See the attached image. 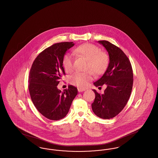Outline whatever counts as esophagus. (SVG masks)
Returning a JSON list of instances; mask_svg holds the SVG:
<instances>
[{
    "mask_svg": "<svg viewBox=\"0 0 158 158\" xmlns=\"http://www.w3.org/2000/svg\"><path fill=\"white\" fill-rule=\"evenodd\" d=\"M77 90H78L79 92H81L85 91L86 89H83V88H77Z\"/></svg>",
    "mask_w": 158,
    "mask_h": 158,
    "instance_id": "34e87169",
    "label": "esophagus"
}]
</instances>
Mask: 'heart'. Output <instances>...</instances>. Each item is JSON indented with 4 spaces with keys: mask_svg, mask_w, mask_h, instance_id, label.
Returning <instances> with one entry per match:
<instances>
[{
    "mask_svg": "<svg viewBox=\"0 0 158 158\" xmlns=\"http://www.w3.org/2000/svg\"><path fill=\"white\" fill-rule=\"evenodd\" d=\"M75 52L88 60L87 69H91L95 75L102 74L108 67L109 63L108 56L101 52V49L96 45L85 44L77 47ZM62 64L66 72H71L73 69V55L70 53L65 54ZM93 73L90 70L85 72H76L69 76V82L79 88H85L94 79Z\"/></svg>",
    "mask_w": 158,
    "mask_h": 158,
    "instance_id": "1",
    "label": "heart"
}]
</instances>
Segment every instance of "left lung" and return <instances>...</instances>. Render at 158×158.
<instances>
[{
	"instance_id": "1",
	"label": "left lung",
	"mask_w": 158,
	"mask_h": 158,
	"mask_svg": "<svg viewBox=\"0 0 158 158\" xmlns=\"http://www.w3.org/2000/svg\"><path fill=\"white\" fill-rule=\"evenodd\" d=\"M109 56V63L102 76L94 85H106L103 94L95 89V98L92 104L94 114L102 119H110L118 114L127 104L131 95L133 73L127 56L120 48L107 41H98Z\"/></svg>"
}]
</instances>
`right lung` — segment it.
Returning <instances> with one entry per match:
<instances>
[{
    "label": "right lung",
    "mask_w": 158,
    "mask_h": 158,
    "mask_svg": "<svg viewBox=\"0 0 158 158\" xmlns=\"http://www.w3.org/2000/svg\"><path fill=\"white\" fill-rule=\"evenodd\" d=\"M73 42L56 43L38 54L34 61L29 75V92L38 111L47 118L59 120L68 114L77 89L69 85L61 92L57 85L64 73L62 61Z\"/></svg>",
    "instance_id": "right-lung-1"
}]
</instances>
